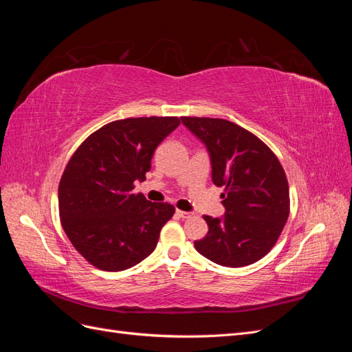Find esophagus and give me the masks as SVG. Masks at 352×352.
I'll return each mask as SVG.
<instances>
[{
    "instance_id": "obj_1",
    "label": "esophagus",
    "mask_w": 352,
    "mask_h": 352,
    "mask_svg": "<svg viewBox=\"0 0 352 352\" xmlns=\"http://www.w3.org/2000/svg\"><path fill=\"white\" fill-rule=\"evenodd\" d=\"M176 214H177L180 219H189V217H192V216H194L192 212H189V211H182V210H176Z\"/></svg>"
}]
</instances>
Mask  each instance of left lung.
<instances>
[{"mask_svg": "<svg viewBox=\"0 0 352 352\" xmlns=\"http://www.w3.org/2000/svg\"><path fill=\"white\" fill-rule=\"evenodd\" d=\"M182 122L207 146L212 184L225 188V216H204L208 233L195 241L197 251L225 267L258 261L289 217V185L279 158L236 123L211 117H182Z\"/></svg>", "mask_w": 352, "mask_h": 352, "instance_id": "left-lung-1", "label": "left lung"}]
</instances>
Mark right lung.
Segmentation results:
<instances>
[{
	"label": "right lung",
	"mask_w": 352,
	"mask_h": 352,
	"mask_svg": "<svg viewBox=\"0 0 352 352\" xmlns=\"http://www.w3.org/2000/svg\"><path fill=\"white\" fill-rule=\"evenodd\" d=\"M179 117H129L104 124L70 157L58 185L61 226L82 257L104 272H120L150 255L173 217L168 202L133 194L155 148Z\"/></svg>",
	"instance_id": "obj_1"
}]
</instances>
